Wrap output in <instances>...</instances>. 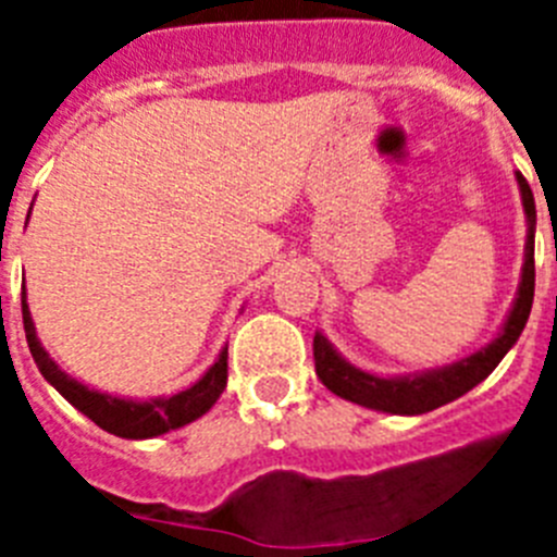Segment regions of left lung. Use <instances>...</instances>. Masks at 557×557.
I'll use <instances>...</instances> for the list:
<instances>
[{"label":"left lung","instance_id":"1","mask_svg":"<svg viewBox=\"0 0 557 557\" xmlns=\"http://www.w3.org/2000/svg\"><path fill=\"white\" fill-rule=\"evenodd\" d=\"M516 184H519L521 209H524V218H528V239H524V264H521L519 289H516L513 304H510L496 337L482 348H476L474 354H469V357L449 362V366L426 368V371L416 373H373L348 362L334 348L332 339L318 329L312 343L314 371L334 396L354 401L359 407H368V410L391 412V416H424V412L437 410V407L466 396L471 387L480 385L482 379H488V373L499 366L502 357L516 346V339L528 326L530 309H533L535 200L533 189H530L521 172H516Z\"/></svg>","mask_w":557,"mask_h":557}]
</instances>
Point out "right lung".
Returning <instances> with one entry per match:
<instances>
[{
  "instance_id": "right-lung-1",
  "label": "right lung",
  "mask_w": 557,
  "mask_h": 557,
  "mask_svg": "<svg viewBox=\"0 0 557 557\" xmlns=\"http://www.w3.org/2000/svg\"><path fill=\"white\" fill-rule=\"evenodd\" d=\"M24 298H27V293H22L24 334H27L29 354L36 359L41 376L66 398L69 405L81 410L86 418H91L100 430L111 432V435L127 437V441H145V437H159L172 430H181V426L191 424L200 416H206L220 398V393L225 391V382H228V346L220 348L218 359L206 368V373L198 382H191L186 391L172 393V396L127 398L83 385L75 376H69L55 359L49 357L47 348L41 346L36 323H33V314H29V307Z\"/></svg>"
}]
</instances>
